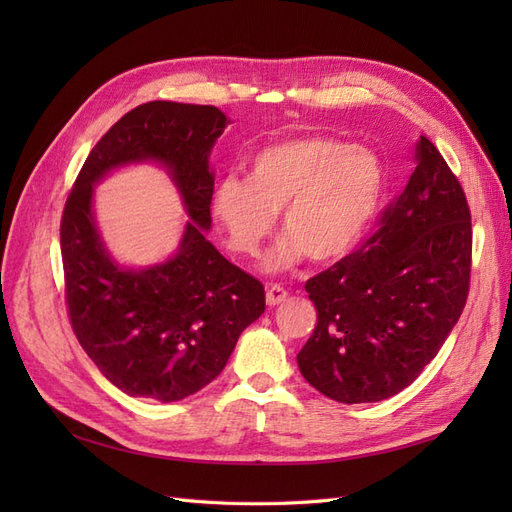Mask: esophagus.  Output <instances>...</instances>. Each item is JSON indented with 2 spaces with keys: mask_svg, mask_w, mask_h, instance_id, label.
Masks as SVG:
<instances>
[{
  "mask_svg": "<svg viewBox=\"0 0 512 512\" xmlns=\"http://www.w3.org/2000/svg\"><path fill=\"white\" fill-rule=\"evenodd\" d=\"M286 299H288V290L284 286H280V284L269 286V290H267V305L275 307V305L284 303Z\"/></svg>",
  "mask_w": 512,
  "mask_h": 512,
  "instance_id": "1",
  "label": "esophagus"
}]
</instances>
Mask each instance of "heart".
<instances>
[{
  "label": "heart",
  "mask_w": 512,
  "mask_h": 512,
  "mask_svg": "<svg viewBox=\"0 0 512 512\" xmlns=\"http://www.w3.org/2000/svg\"><path fill=\"white\" fill-rule=\"evenodd\" d=\"M386 190L376 151L331 136H297L254 153L245 177L226 175L211 196L213 218L230 250L258 254L282 211L286 237L267 256V271H286L305 256L335 262L361 243Z\"/></svg>",
  "instance_id": "obj_1"
}]
</instances>
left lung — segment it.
I'll list each match as a JSON object with an SVG mask.
<instances>
[{
    "label": "left lung",
    "mask_w": 512,
    "mask_h": 512,
    "mask_svg": "<svg viewBox=\"0 0 512 512\" xmlns=\"http://www.w3.org/2000/svg\"><path fill=\"white\" fill-rule=\"evenodd\" d=\"M380 228L307 280L318 324L297 354L303 378L339 404H369L410 386L466 307L470 207L429 138Z\"/></svg>",
    "instance_id": "obj_1"
}]
</instances>
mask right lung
Here are the masks:
<instances>
[{
    "label": "right lung",
    "instance_id": "add662e5",
    "mask_svg": "<svg viewBox=\"0 0 512 512\" xmlns=\"http://www.w3.org/2000/svg\"><path fill=\"white\" fill-rule=\"evenodd\" d=\"M228 123L215 106H136L91 149L66 200L59 237L74 335L102 376L132 397L168 404L198 393L265 312V286L228 262L203 232L211 228L209 156ZM138 161L167 168L191 222L173 257L126 270L99 237L93 185Z\"/></svg>",
    "mask_w": 512,
    "mask_h": 512
}]
</instances>
